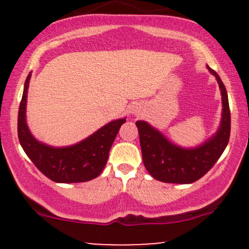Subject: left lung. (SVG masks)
<instances>
[{
	"instance_id": "1",
	"label": "left lung",
	"mask_w": 249,
	"mask_h": 249,
	"mask_svg": "<svg viewBox=\"0 0 249 249\" xmlns=\"http://www.w3.org/2000/svg\"><path fill=\"white\" fill-rule=\"evenodd\" d=\"M208 68L219 83L222 98V118L216 133L204 144L184 148L171 142L160 131L146 122L137 121L142 161L154 179L171 184H191L214 166L227 146L231 134V112L226 88L218 73Z\"/></svg>"
}]
</instances>
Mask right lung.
I'll return each mask as SVG.
<instances>
[{"instance_id":"1","label":"right lung","mask_w":249,"mask_h":249,"mask_svg":"<svg viewBox=\"0 0 249 249\" xmlns=\"http://www.w3.org/2000/svg\"><path fill=\"white\" fill-rule=\"evenodd\" d=\"M30 77L31 72L25 79L17 119L19 144L24 152L45 177L55 182H84L97 178L104 170L110 148L126 119L110 122L87 139L71 146L53 147L43 144L31 134L25 121Z\"/></svg>"}]
</instances>
